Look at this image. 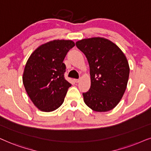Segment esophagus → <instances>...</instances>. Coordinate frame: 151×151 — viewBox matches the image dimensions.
Wrapping results in <instances>:
<instances>
[{
  "instance_id": "1",
  "label": "esophagus",
  "mask_w": 151,
  "mask_h": 151,
  "mask_svg": "<svg viewBox=\"0 0 151 151\" xmlns=\"http://www.w3.org/2000/svg\"><path fill=\"white\" fill-rule=\"evenodd\" d=\"M74 81H75L76 83H79V82L80 81V79H74Z\"/></svg>"
}]
</instances>
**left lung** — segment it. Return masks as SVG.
<instances>
[{"instance_id": "1", "label": "left lung", "mask_w": 151, "mask_h": 151, "mask_svg": "<svg viewBox=\"0 0 151 151\" xmlns=\"http://www.w3.org/2000/svg\"><path fill=\"white\" fill-rule=\"evenodd\" d=\"M76 45L87 58L91 86L83 93L85 104L96 112H107L119 104L127 86L130 68L119 47L100 37L80 40Z\"/></svg>"}]
</instances>
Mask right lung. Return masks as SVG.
I'll list each match as a JSON object with an SVG mask.
<instances>
[{
  "label": "right lung",
  "mask_w": 151,
  "mask_h": 151,
  "mask_svg": "<svg viewBox=\"0 0 151 151\" xmlns=\"http://www.w3.org/2000/svg\"><path fill=\"white\" fill-rule=\"evenodd\" d=\"M74 45L70 40H54L39 46L28 59L23 85L30 99L41 111H53L63 103L71 83L64 77L66 67L63 61Z\"/></svg>",
  "instance_id": "add662e5"
}]
</instances>
